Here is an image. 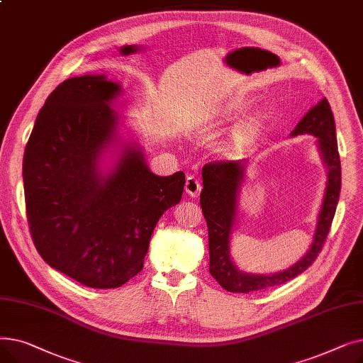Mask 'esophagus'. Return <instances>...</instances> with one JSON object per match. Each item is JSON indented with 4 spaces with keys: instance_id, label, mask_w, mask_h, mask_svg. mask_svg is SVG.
<instances>
[{
    "instance_id": "esophagus-1",
    "label": "esophagus",
    "mask_w": 363,
    "mask_h": 363,
    "mask_svg": "<svg viewBox=\"0 0 363 363\" xmlns=\"http://www.w3.org/2000/svg\"><path fill=\"white\" fill-rule=\"evenodd\" d=\"M201 188H203V185H201V182H200L196 177H188V178H186V182H185V193H186L188 196L197 197V196L200 194V191H201Z\"/></svg>"
}]
</instances>
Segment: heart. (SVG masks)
<instances>
[{
    "label": "heart",
    "instance_id": "b5f03b06",
    "mask_svg": "<svg viewBox=\"0 0 363 363\" xmlns=\"http://www.w3.org/2000/svg\"><path fill=\"white\" fill-rule=\"evenodd\" d=\"M244 106H245V103H244L242 99H234V100H231L230 103H228L223 107L222 114H223V116H228V118L235 116V114H238L244 108ZM255 125H256V119H252L249 122H244L240 126H237L235 130L233 132L231 138L226 141L225 150H228V151H230V150H237L241 145H244V143L249 140L250 133L253 132Z\"/></svg>",
    "mask_w": 363,
    "mask_h": 363
}]
</instances>
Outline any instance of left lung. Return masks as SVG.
I'll use <instances>...</instances> for the list:
<instances>
[{
  "instance_id": "left-lung-1",
  "label": "left lung",
  "mask_w": 363,
  "mask_h": 363,
  "mask_svg": "<svg viewBox=\"0 0 363 363\" xmlns=\"http://www.w3.org/2000/svg\"><path fill=\"white\" fill-rule=\"evenodd\" d=\"M303 133H309L318 138L322 159L328 167V181L311 249L291 268L278 274H245L237 269L230 257V238L235 222L237 196L244 179L245 162H211L203 166L200 206L208 231V255H211L208 272L226 291L250 293L287 282L306 271L322 250L335 215L341 189V166L335 123L327 99H322L304 114L291 135L296 137Z\"/></svg>"
}]
</instances>
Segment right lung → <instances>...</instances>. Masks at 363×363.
<instances>
[{"mask_svg": "<svg viewBox=\"0 0 363 363\" xmlns=\"http://www.w3.org/2000/svg\"><path fill=\"white\" fill-rule=\"evenodd\" d=\"M121 86L104 74L70 78L38 113L23 156L29 230L38 253L91 289H118L135 277L152 231L181 201L185 175L157 177L143 151L125 145L104 177L99 160L116 135L108 106Z\"/></svg>", "mask_w": 363, "mask_h": 363, "instance_id": "obj_1", "label": "right lung"}]
</instances>
